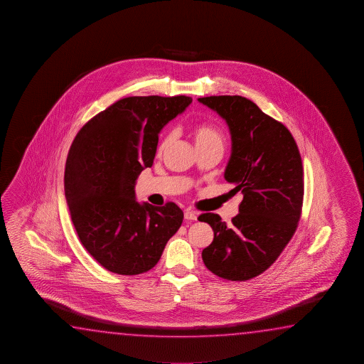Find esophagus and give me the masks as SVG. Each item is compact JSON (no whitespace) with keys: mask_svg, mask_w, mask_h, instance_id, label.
Masks as SVG:
<instances>
[{"mask_svg":"<svg viewBox=\"0 0 364 364\" xmlns=\"http://www.w3.org/2000/svg\"><path fill=\"white\" fill-rule=\"evenodd\" d=\"M185 219H187V220H196L198 219V214L195 211H191V210H186Z\"/></svg>","mask_w":364,"mask_h":364,"instance_id":"1","label":"esophagus"}]
</instances>
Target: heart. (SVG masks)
Wrapping results in <instances>:
<instances>
[{"instance_id": "obj_1", "label": "heart", "mask_w": 364, "mask_h": 364, "mask_svg": "<svg viewBox=\"0 0 364 364\" xmlns=\"http://www.w3.org/2000/svg\"><path fill=\"white\" fill-rule=\"evenodd\" d=\"M192 135H193V140H195V145L196 146L208 145V144H219V145H223V137L220 135V132L218 129H214L213 126H209V124H198V126L193 129ZM172 134H168L161 140V144H159L158 151L161 153L163 150H166V146L172 141Z\"/></svg>"}]
</instances>
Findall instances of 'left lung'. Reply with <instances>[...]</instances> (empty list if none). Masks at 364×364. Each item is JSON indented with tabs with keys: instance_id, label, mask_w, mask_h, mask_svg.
Listing matches in <instances>:
<instances>
[{
	"instance_id": "8db88e82",
	"label": "left lung",
	"mask_w": 364,
	"mask_h": 364,
	"mask_svg": "<svg viewBox=\"0 0 364 364\" xmlns=\"http://www.w3.org/2000/svg\"><path fill=\"white\" fill-rule=\"evenodd\" d=\"M227 122L232 151L224 178L243 193L230 224L214 213L198 216L214 240L203 251L210 272L245 282L267 270L291 240L303 203V166L293 136L283 124L240 95L198 98Z\"/></svg>"
}]
</instances>
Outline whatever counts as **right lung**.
Returning a JSON list of instances; mask_svg holds the SVG:
<instances>
[{
	"label": "right lung",
	"instance_id": "1",
	"mask_svg": "<svg viewBox=\"0 0 364 364\" xmlns=\"http://www.w3.org/2000/svg\"><path fill=\"white\" fill-rule=\"evenodd\" d=\"M192 98L129 97L77 132L65 168V198L76 233L107 270L137 275L153 269L183 213L174 203L136 200L139 174L153 166L159 134Z\"/></svg>",
	"mask_w": 364,
	"mask_h": 364
}]
</instances>
